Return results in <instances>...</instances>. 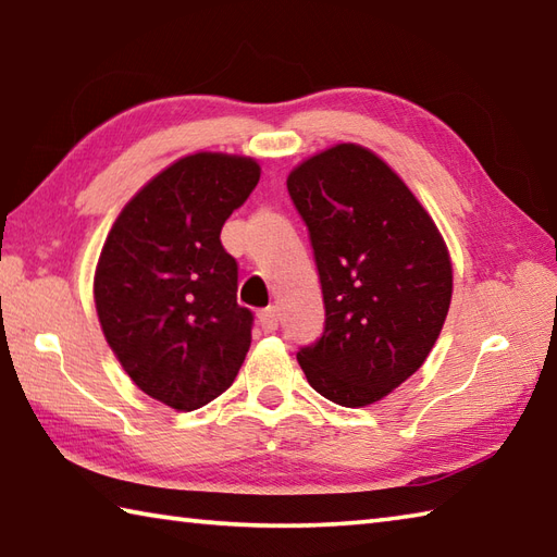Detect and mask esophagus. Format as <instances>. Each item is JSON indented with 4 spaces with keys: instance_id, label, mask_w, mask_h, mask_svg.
<instances>
[{
    "instance_id": "34e87169",
    "label": "esophagus",
    "mask_w": 557,
    "mask_h": 557,
    "mask_svg": "<svg viewBox=\"0 0 557 557\" xmlns=\"http://www.w3.org/2000/svg\"><path fill=\"white\" fill-rule=\"evenodd\" d=\"M277 309H265V311H260L258 313V323H260V329H263L265 333H272V331H277Z\"/></svg>"
}]
</instances>
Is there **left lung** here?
I'll return each instance as SVG.
<instances>
[{
    "mask_svg": "<svg viewBox=\"0 0 557 557\" xmlns=\"http://www.w3.org/2000/svg\"><path fill=\"white\" fill-rule=\"evenodd\" d=\"M309 226L325 329L297 352L313 391L337 406L376 403L432 352L449 313L451 258L398 173L352 141L287 176Z\"/></svg>",
    "mask_w": 557,
    "mask_h": 557,
    "instance_id": "left-lung-1",
    "label": "left lung"
}]
</instances>
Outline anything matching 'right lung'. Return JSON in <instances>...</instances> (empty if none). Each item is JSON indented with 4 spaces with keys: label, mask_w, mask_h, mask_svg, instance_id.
Segmentation results:
<instances>
[{
    "label": "right lung",
    "mask_w": 557,
    "mask_h": 557,
    "mask_svg": "<svg viewBox=\"0 0 557 557\" xmlns=\"http://www.w3.org/2000/svg\"><path fill=\"white\" fill-rule=\"evenodd\" d=\"M256 159L198 151L157 173L117 214L94 275L108 345L147 396L198 410L234 384L253 313L220 234L258 185Z\"/></svg>",
    "instance_id": "1"
}]
</instances>
